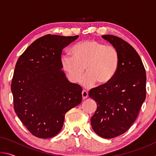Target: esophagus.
Here are the masks:
<instances>
[{"label": "esophagus", "mask_w": 156, "mask_h": 156, "mask_svg": "<svg viewBox=\"0 0 156 156\" xmlns=\"http://www.w3.org/2000/svg\"><path fill=\"white\" fill-rule=\"evenodd\" d=\"M82 97H83V99H86L88 97V92L85 90H83L82 92Z\"/></svg>", "instance_id": "obj_1"}]
</instances>
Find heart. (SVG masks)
<instances>
[{"instance_id":"b5f03b06","label":"heart","mask_w":156,"mask_h":156,"mask_svg":"<svg viewBox=\"0 0 156 156\" xmlns=\"http://www.w3.org/2000/svg\"><path fill=\"white\" fill-rule=\"evenodd\" d=\"M73 56L64 55L61 58L63 69L73 83L82 80L83 85L91 87L109 83L114 78L119 66L120 56L114 47L95 40H87L76 44L72 48Z\"/></svg>"}]
</instances>
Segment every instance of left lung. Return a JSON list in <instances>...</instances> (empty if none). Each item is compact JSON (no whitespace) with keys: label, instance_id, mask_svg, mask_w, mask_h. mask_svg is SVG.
<instances>
[{"label":"left lung","instance_id":"left-lung-1","mask_svg":"<svg viewBox=\"0 0 156 156\" xmlns=\"http://www.w3.org/2000/svg\"><path fill=\"white\" fill-rule=\"evenodd\" d=\"M102 38L118 50L120 62L112 81L89 90V96L98 105L91 125L99 136L112 138L125 133L136 120L146 98L147 77L140 57L130 44L113 35Z\"/></svg>","mask_w":156,"mask_h":156}]
</instances>
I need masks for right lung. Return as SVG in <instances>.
<instances>
[{
    "instance_id": "right-lung-1",
    "label": "right lung",
    "mask_w": 156,
    "mask_h": 156,
    "mask_svg": "<svg viewBox=\"0 0 156 156\" xmlns=\"http://www.w3.org/2000/svg\"><path fill=\"white\" fill-rule=\"evenodd\" d=\"M78 38L47 34L17 60L11 84L14 111L34 136H56L65 113L82 101L81 87L69 83L61 70L62 49Z\"/></svg>"
}]
</instances>
